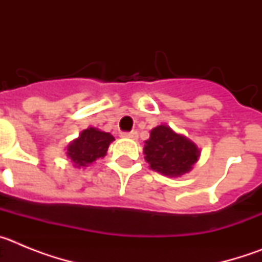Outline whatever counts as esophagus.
Listing matches in <instances>:
<instances>
[{"label": "esophagus", "instance_id": "34e87169", "mask_svg": "<svg viewBox=\"0 0 262 262\" xmlns=\"http://www.w3.org/2000/svg\"><path fill=\"white\" fill-rule=\"evenodd\" d=\"M122 138H128V139H138V133L136 131H129V133H122L120 134Z\"/></svg>", "mask_w": 262, "mask_h": 262}]
</instances>
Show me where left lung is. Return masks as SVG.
Wrapping results in <instances>:
<instances>
[{
	"label": "left lung",
	"instance_id": "obj_1",
	"mask_svg": "<svg viewBox=\"0 0 262 262\" xmlns=\"http://www.w3.org/2000/svg\"><path fill=\"white\" fill-rule=\"evenodd\" d=\"M144 155L151 168L169 177L189 172L200 151L193 142L178 135L168 126H157L145 140Z\"/></svg>",
	"mask_w": 262,
	"mask_h": 262
}]
</instances>
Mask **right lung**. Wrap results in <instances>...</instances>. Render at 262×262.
<instances>
[{
    "label": "right lung",
    "mask_w": 262,
    "mask_h": 262,
    "mask_svg": "<svg viewBox=\"0 0 262 262\" xmlns=\"http://www.w3.org/2000/svg\"><path fill=\"white\" fill-rule=\"evenodd\" d=\"M113 140L114 136L111 134L90 127L82 131L80 138L69 144L67 155L77 166H89V164L97 159L105 156Z\"/></svg>",
    "instance_id": "obj_1"
}]
</instances>
